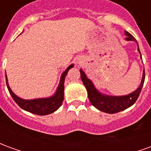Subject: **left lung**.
<instances>
[{
  "mask_svg": "<svg viewBox=\"0 0 151 151\" xmlns=\"http://www.w3.org/2000/svg\"><path fill=\"white\" fill-rule=\"evenodd\" d=\"M124 35H126V38H125L126 41H133L137 44L136 39L133 37L132 35H130L128 31H124ZM137 51L141 54L138 44H137ZM80 73H81V79L87 91L88 98L91 104L99 111L108 114H114L124 111L134 104V103L137 101L141 93L143 84H144V81H145V70H143L142 78L141 83L139 86L134 91L126 95L112 96V95H105L99 91L98 89L95 87V86L94 85L91 80L87 78L85 72L82 69H80Z\"/></svg>",
  "mask_w": 151,
  "mask_h": 151,
  "instance_id": "left-lung-1",
  "label": "left lung"
}]
</instances>
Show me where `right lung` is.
I'll return each mask as SVG.
<instances>
[{
  "mask_svg": "<svg viewBox=\"0 0 151 151\" xmlns=\"http://www.w3.org/2000/svg\"><path fill=\"white\" fill-rule=\"evenodd\" d=\"M74 66L73 64L67 68V69L62 73L60 79V83L55 94L47 98H39L34 99H24L18 95H16L13 92L11 88L9 87L8 82V78L7 76L5 74V78H6V85L7 88L9 90V94L12 96L13 99L14 100L15 103L22 108L23 110L27 111H29L31 113L35 114V115H40V116H45L48 115L56 111L58 108L61 106L62 102L64 100V90H65V79L70 69H72Z\"/></svg>",
  "mask_w": 151,
  "mask_h": 151,
  "instance_id": "obj_1",
  "label": "right lung"
}]
</instances>
